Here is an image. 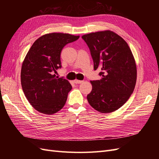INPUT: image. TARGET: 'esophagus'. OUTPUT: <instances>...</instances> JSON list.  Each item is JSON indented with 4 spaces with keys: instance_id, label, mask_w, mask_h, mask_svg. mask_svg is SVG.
<instances>
[{
    "instance_id": "obj_1",
    "label": "esophagus",
    "mask_w": 159,
    "mask_h": 159,
    "mask_svg": "<svg viewBox=\"0 0 159 159\" xmlns=\"http://www.w3.org/2000/svg\"><path fill=\"white\" fill-rule=\"evenodd\" d=\"M74 82L76 84H81L83 82V81H81V80H75L74 81Z\"/></svg>"
}]
</instances>
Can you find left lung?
Segmentation results:
<instances>
[{
	"label": "left lung",
	"mask_w": 159,
	"mask_h": 159,
	"mask_svg": "<svg viewBox=\"0 0 159 159\" xmlns=\"http://www.w3.org/2000/svg\"><path fill=\"white\" fill-rule=\"evenodd\" d=\"M89 47L95 70H101L100 80L91 81L89 103L98 111L113 112L126 103L137 81V67L127 43L110 30L82 36Z\"/></svg>",
	"instance_id": "1"
}]
</instances>
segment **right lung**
Listing matches in <instances>:
<instances>
[{
    "label": "right lung",
    "instance_id": "right-lung-1",
    "mask_svg": "<svg viewBox=\"0 0 159 159\" xmlns=\"http://www.w3.org/2000/svg\"><path fill=\"white\" fill-rule=\"evenodd\" d=\"M79 38L69 34H47L38 38L28 52L22 65L21 84L28 101L38 111L52 115L64 106L72 87L54 73L61 68L63 48Z\"/></svg>",
    "mask_w": 159,
    "mask_h": 159
}]
</instances>
